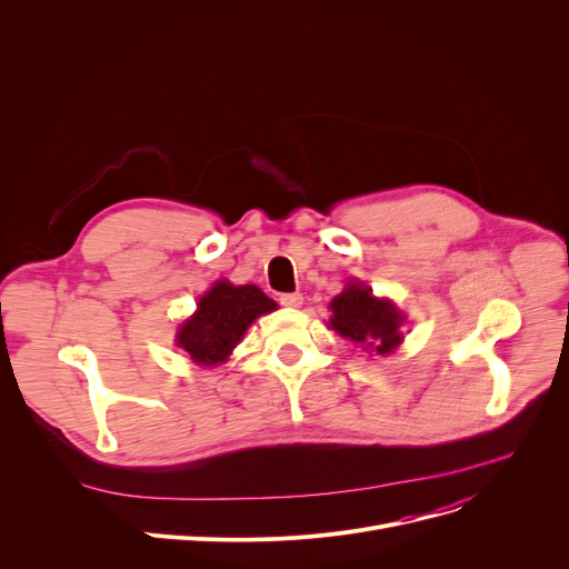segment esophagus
Returning <instances> with one entry per match:
<instances>
[{"instance_id":"1","label":"esophagus","mask_w":569,"mask_h":569,"mask_svg":"<svg viewBox=\"0 0 569 569\" xmlns=\"http://www.w3.org/2000/svg\"><path fill=\"white\" fill-rule=\"evenodd\" d=\"M279 302L288 309H297L305 305V297H302V292H283V295H279Z\"/></svg>"}]
</instances>
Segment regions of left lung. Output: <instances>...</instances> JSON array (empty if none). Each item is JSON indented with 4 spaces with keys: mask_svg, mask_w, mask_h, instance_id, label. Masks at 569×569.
<instances>
[{
    "mask_svg": "<svg viewBox=\"0 0 569 569\" xmlns=\"http://www.w3.org/2000/svg\"><path fill=\"white\" fill-rule=\"evenodd\" d=\"M332 330L376 355H390L401 341V325L406 316L395 302L380 300L362 281H348L343 292L330 302Z\"/></svg>",
    "mask_w": 569,
    "mask_h": 569,
    "instance_id": "obj_1",
    "label": "left lung"
}]
</instances>
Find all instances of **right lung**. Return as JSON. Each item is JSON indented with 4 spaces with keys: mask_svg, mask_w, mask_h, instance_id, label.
Segmentation results:
<instances>
[{
    "mask_svg": "<svg viewBox=\"0 0 569 569\" xmlns=\"http://www.w3.org/2000/svg\"><path fill=\"white\" fill-rule=\"evenodd\" d=\"M274 309L277 302L258 286H232L223 279L200 297L198 311L182 322L174 341L196 365L214 367L228 360L258 316Z\"/></svg>",
    "mask_w": 569,
    "mask_h": 569,
    "instance_id": "add662e5",
    "label": "right lung"
}]
</instances>
